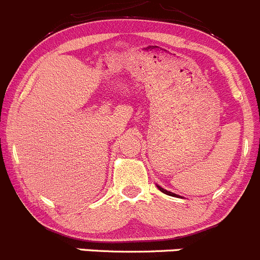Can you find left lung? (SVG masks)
Wrapping results in <instances>:
<instances>
[{
    "mask_svg": "<svg viewBox=\"0 0 260 260\" xmlns=\"http://www.w3.org/2000/svg\"><path fill=\"white\" fill-rule=\"evenodd\" d=\"M156 186H157V188H159V190L161 191V192H163V193H167V195H169V196H174V198H181V196H179V195H177V193H173V192H171V191H167L166 188L160 187L159 185H156Z\"/></svg>",
    "mask_w": 260,
    "mask_h": 260,
    "instance_id": "1",
    "label": "left lung"
}]
</instances>
